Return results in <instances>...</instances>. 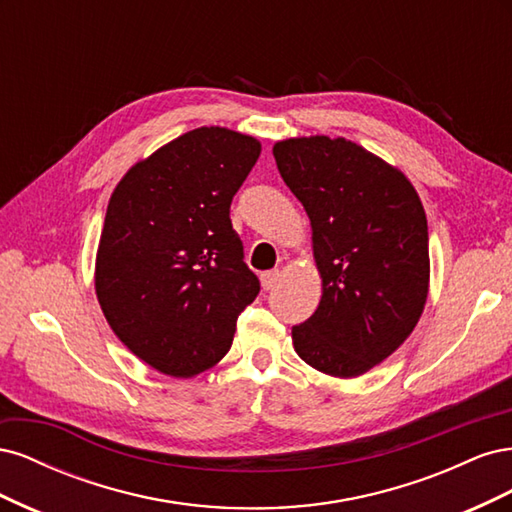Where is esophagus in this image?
Instances as JSON below:
<instances>
[{"label":"esophagus","mask_w":512,"mask_h":512,"mask_svg":"<svg viewBox=\"0 0 512 512\" xmlns=\"http://www.w3.org/2000/svg\"><path fill=\"white\" fill-rule=\"evenodd\" d=\"M277 282H280V271H265V273H260V284H262V288H265V290L275 288Z\"/></svg>","instance_id":"esophagus-1"}]
</instances>
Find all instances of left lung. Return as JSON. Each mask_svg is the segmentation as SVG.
I'll use <instances>...</instances> for the list:
<instances>
[{"mask_svg": "<svg viewBox=\"0 0 512 512\" xmlns=\"http://www.w3.org/2000/svg\"><path fill=\"white\" fill-rule=\"evenodd\" d=\"M277 170L312 222L322 275L316 312L292 327L301 359L354 378L393 354L423 314L429 235L412 183L346 138H288Z\"/></svg>", "mask_w": 512, "mask_h": 512, "instance_id": "8db88e82", "label": "left lung"}]
</instances>
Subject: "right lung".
<instances>
[{
	"mask_svg": "<svg viewBox=\"0 0 512 512\" xmlns=\"http://www.w3.org/2000/svg\"><path fill=\"white\" fill-rule=\"evenodd\" d=\"M258 156L252 136L198 128L132 166L111 196L98 301L121 342L162 374L190 378L218 363L258 297L230 222Z\"/></svg>",
	"mask_w": 512,
	"mask_h": 512,
	"instance_id": "obj_1",
	"label": "right lung"
}]
</instances>
